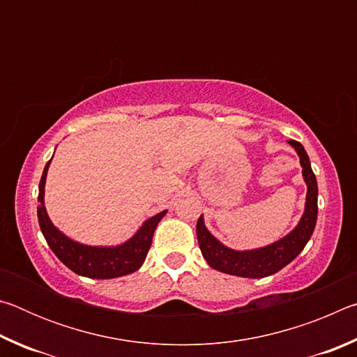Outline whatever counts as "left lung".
Instances as JSON below:
<instances>
[{"mask_svg":"<svg viewBox=\"0 0 357 357\" xmlns=\"http://www.w3.org/2000/svg\"><path fill=\"white\" fill-rule=\"evenodd\" d=\"M288 143L291 144L299 155L302 176H304V183L307 185L304 213H302L298 225L273 244L250 250H234L231 247L222 244L209 231L204 225L202 214L197 222L198 245H200L203 258L206 259V263L213 269L220 271L223 274L245 277V279H263V277L279 273L280 269L291 263L310 241L318 217L317 178L313 174L310 159L304 146L294 140H288Z\"/></svg>","mask_w":357,"mask_h":357,"instance_id":"1","label":"left lung"}]
</instances>
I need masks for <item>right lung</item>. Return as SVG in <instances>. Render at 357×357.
<instances>
[{
    "instance_id": "right-lung-1",
    "label": "right lung",
    "mask_w": 357,
    "mask_h": 357,
    "mask_svg": "<svg viewBox=\"0 0 357 357\" xmlns=\"http://www.w3.org/2000/svg\"><path fill=\"white\" fill-rule=\"evenodd\" d=\"M50 162L52 159L47 162L39 183L38 219L48 247L59 258V261L68 266L70 271H74L75 274L89 277V279H116V277L128 275L140 269L146 259L151 243H153L157 223L164 219L167 211H162L144 220L142 227L134 233V236L121 244L88 245L78 243L53 225L47 214L45 181Z\"/></svg>"
}]
</instances>
